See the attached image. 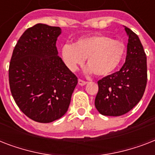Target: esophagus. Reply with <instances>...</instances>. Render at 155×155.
Masks as SVG:
<instances>
[{
    "instance_id": "obj_1",
    "label": "esophagus",
    "mask_w": 155,
    "mask_h": 155,
    "mask_svg": "<svg viewBox=\"0 0 155 155\" xmlns=\"http://www.w3.org/2000/svg\"><path fill=\"white\" fill-rule=\"evenodd\" d=\"M78 84L80 85H81V86H84V85H85L87 84V81L81 80V79H79V80H78Z\"/></svg>"
}]
</instances>
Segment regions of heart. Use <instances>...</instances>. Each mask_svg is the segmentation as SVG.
I'll return each instance as SVG.
<instances>
[{"label": "heart", "mask_w": 155, "mask_h": 155, "mask_svg": "<svg viewBox=\"0 0 155 155\" xmlns=\"http://www.w3.org/2000/svg\"><path fill=\"white\" fill-rule=\"evenodd\" d=\"M125 45L105 35H93L80 38L75 45H63L62 58L71 71L84 64L87 58L88 71L97 76H105L120 64L125 53Z\"/></svg>", "instance_id": "heart-1"}]
</instances>
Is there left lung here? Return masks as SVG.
Segmentation results:
<instances>
[{
  "label": "left lung",
  "instance_id": "obj_1",
  "mask_svg": "<svg viewBox=\"0 0 155 155\" xmlns=\"http://www.w3.org/2000/svg\"><path fill=\"white\" fill-rule=\"evenodd\" d=\"M129 36L125 62L120 71L100 80L95 106L104 116L124 115L141 101L147 83V56L139 38L125 27Z\"/></svg>",
  "mask_w": 155,
  "mask_h": 155
}]
</instances>
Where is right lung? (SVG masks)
<instances>
[{"instance_id":"obj_1","label":"right lung","mask_w":155,"mask_h":155,"mask_svg":"<svg viewBox=\"0 0 155 155\" xmlns=\"http://www.w3.org/2000/svg\"><path fill=\"white\" fill-rule=\"evenodd\" d=\"M61 29L45 24L28 28L17 42L8 68L14 101L35 121L50 123L68 109L78 83L58 55L56 41Z\"/></svg>"}]
</instances>
